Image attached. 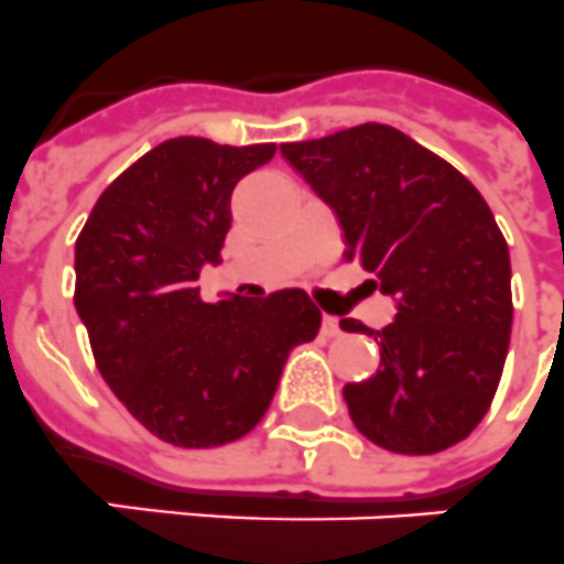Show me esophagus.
Returning a JSON list of instances; mask_svg holds the SVG:
<instances>
[{
	"instance_id": "34e87169",
	"label": "esophagus",
	"mask_w": 564,
	"mask_h": 564,
	"mask_svg": "<svg viewBox=\"0 0 564 564\" xmlns=\"http://www.w3.org/2000/svg\"><path fill=\"white\" fill-rule=\"evenodd\" d=\"M324 335L326 338H335V335H340V326H338V318H333V315H324Z\"/></svg>"
}]
</instances>
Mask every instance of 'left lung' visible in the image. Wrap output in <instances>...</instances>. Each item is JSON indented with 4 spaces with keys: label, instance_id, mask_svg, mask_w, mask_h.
Listing matches in <instances>:
<instances>
[{
    "label": "left lung",
    "instance_id": "obj_1",
    "mask_svg": "<svg viewBox=\"0 0 564 564\" xmlns=\"http://www.w3.org/2000/svg\"><path fill=\"white\" fill-rule=\"evenodd\" d=\"M281 151L338 215L344 260L399 301L376 335L378 372L344 387L349 419L390 453L447 451L485 419L508 358L510 254L494 212L447 160L381 122ZM340 329L372 335L352 318Z\"/></svg>",
    "mask_w": 564,
    "mask_h": 564
}]
</instances>
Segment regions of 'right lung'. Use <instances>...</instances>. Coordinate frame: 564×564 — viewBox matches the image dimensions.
Returning <instances> with one entry per match:
<instances>
[{
    "instance_id": "add662e5",
    "label": "right lung",
    "mask_w": 564,
    "mask_h": 564,
    "mask_svg": "<svg viewBox=\"0 0 564 564\" xmlns=\"http://www.w3.org/2000/svg\"><path fill=\"white\" fill-rule=\"evenodd\" d=\"M278 145L174 137L145 151L106 192L77 238L74 306L94 361L131 415L174 447H220L269 410L286 355L318 335L304 290L206 304L231 192Z\"/></svg>"
}]
</instances>
